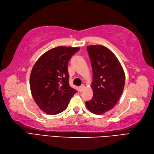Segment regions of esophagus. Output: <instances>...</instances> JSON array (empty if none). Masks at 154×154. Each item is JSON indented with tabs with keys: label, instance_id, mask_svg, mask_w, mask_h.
Instances as JSON below:
<instances>
[{
	"label": "esophagus",
	"instance_id": "obj_1",
	"mask_svg": "<svg viewBox=\"0 0 154 154\" xmlns=\"http://www.w3.org/2000/svg\"><path fill=\"white\" fill-rule=\"evenodd\" d=\"M84 89H85V86L84 85H82L79 87V91L80 92H82V91H83Z\"/></svg>",
	"mask_w": 154,
	"mask_h": 154
}]
</instances>
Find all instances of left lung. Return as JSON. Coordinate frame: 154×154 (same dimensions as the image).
<instances>
[{"label":"left lung","mask_w":154,"mask_h":154,"mask_svg":"<svg viewBox=\"0 0 154 154\" xmlns=\"http://www.w3.org/2000/svg\"><path fill=\"white\" fill-rule=\"evenodd\" d=\"M86 48L92 68L93 97L86 106L93 114L100 115L116 104L124 90L125 74L116 56L106 46L93 45Z\"/></svg>","instance_id":"1"}]
</instances>
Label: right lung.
Listing matches in <instances>:
<instances>
[{
	"label": "right lung",
	"mask_w": 154,
	"mask_h": 154,
	"mask_svg": "<svg viewBox=\"0 0 154 154\" xmlns=\"http://www.w3.org/2000/svg\"><path fill=\"white\" fill-rule=\"evenodd\" d=\"M78 47L58 46L46 52L34 64L30 76L31 93L43 112L56 115L67 108L77 91L69 85L68 64Z\"/></svg>",
	"instance_id": "obj_1"
}]
</instances>
